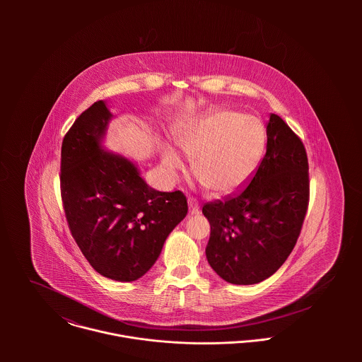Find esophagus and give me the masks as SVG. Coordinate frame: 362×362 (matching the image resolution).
Returning <instances> with one entry per match:
<instances>
[{
	"label": "esophagus",
	"mask_w": 362,
	"mask_h": 362,
	"mask_svg": "<svg viewBox=\"0 0 362 362\" xmlns=\"http://www.w3.org/2000/svg\"><path fill=\"white\" fill-rule=\"evenodd\" d=\"M188 206H189L191 214H198L199 213V202L195 198H192V197L188 198Z\"/></svg>",
	"instance_id": "1"
}]
</instances>
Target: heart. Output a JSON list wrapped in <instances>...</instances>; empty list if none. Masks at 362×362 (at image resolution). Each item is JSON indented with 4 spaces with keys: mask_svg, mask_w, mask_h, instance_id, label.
<instances>
[{
    "mask_svg": "<svg viewBox=\"0 0 362 362\" xmlns=\"http://www.w3.org/2000/svg\"><path fill=\"white\" fill-rule=\"evenodd\" d=\"M266 138L264 125L257 117L218 110L187 128L178 138V146L194 160V173L207 189L227 195L241 189L254 177ZM161 160L171 175L185 167L171 148L163 149Z\"/></svg>",
    "mask_w": 362,
    "mask_h": 362,
    "instance_id": "1",
    "label": "heart"
}]
</instances>
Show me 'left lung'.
Segmentation results:
<instances>
[{
  "mask_svg": "<svg viewBox=\"0 0 362 362\" xmlns=\"http://www.w3.org/2000/svg\"><path fill=\"white\" fill-rule=\"evenodd\" d=\"M266 155L238 194L202 207L210 223L206 258L231 284L270 277L291 254L310 205V165L300 136L276 114L266 127Z\"/></svg>",
  "mask_w": 362,
  "mask_h": 362,
  "instance_id": "1",
  "label": "left lung"
}]
</instances>
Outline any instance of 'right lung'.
<instances>
[{
  "mask_svg": "<svg viewBox=\"0 0 362 362\" xmlns=\"http://www.w3.org/2000/svg\"><path fill=\"white\" fill-rule=\"evenodd\" d=\"M110 118L99 100L65 134L61 199L69 231L92 267L104 277L134 281L155 264L188 204L181 191H156L128 158L100 149Z\"/></svg>",
  "mask_w": 362,
  "mask_h": 362,
  "instance_id": "1",
  "label": "right lung"
}]
</instances>
